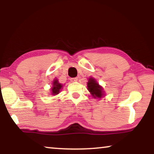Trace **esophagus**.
<instances>
[{"mask_svg": "<svg viewBox=\"0 0 154 154\" xmlns=\"http://www.w3.org/2000/svg\"><path fill=\"white\" fill-rule=\"evenodd\" d=\"M77 80H78L77 78H71V82H77Z\"/></svg>", "mask_w": 154, "mask_h": 154, "instance_id": "1", "label": "esophagus"}]
</instances>
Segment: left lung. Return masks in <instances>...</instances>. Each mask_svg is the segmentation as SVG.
I'll return each instance as SVG.
<instances>
[{"instance_id": "1", "label": "left lung", "mask_w": 154, "mask_h": 154, "mask_svg": "<svg viewBox=\"0 0 154 154\" xmlns=\"http://www.w3.org/2000/svg\"><path fill=\"white\" fill-rule=\"evenodd\" d=\"M88 90L94 98H101L105 96V92L103 88L99 85L97 81L94 78L90 77L87 83Z\"/></svg>"}]
</instances>
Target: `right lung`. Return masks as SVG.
I'll return each mask as SVG.
<instances>
[{
    "mask_svg": "<svg viewBox=\"0 0 154 154\" xmlns=\"http://www.w3.org/2000/svg\"><path fill=\"white\" fill-rule=\"evenodd\" d=\"M62 88H63V85L62 83H59L58 79H57L56 78L54 79L52 83V87L51 88V95L52 96H56L61 92Z\"/></svg>",
    "mask_w": 154,
    "mask_h": 154,
    "instance_id": "1",
    "label": "right lung"
}]
</instances>
